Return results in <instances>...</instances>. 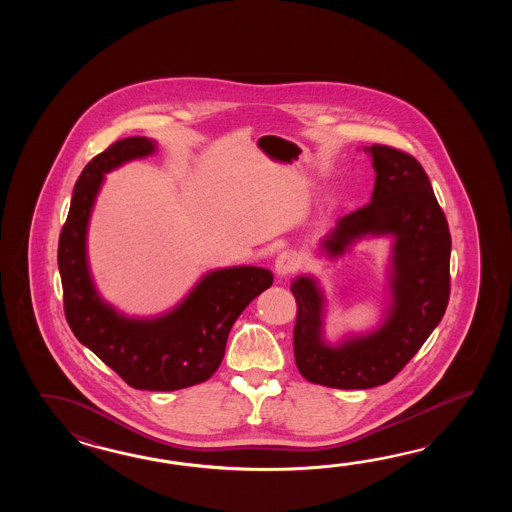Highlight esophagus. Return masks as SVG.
<instances>
[{
  "label": "esophagus",
  "instance_id": "esophagus-1",
  "mask_svg": "<svg viewBox=\"0 0 512 512\" xmlns=\"http://www.w3.org/2000/svg\"><path fill=\"white\" fill-rule=\"evenodd\" d=\"M298 267H300V260L291 251L282 252L274 261V271L278 276H289V274L298 271Z\"/></svg>",
  "mask_w": 512,
  "mask_h": 512
}]
</instances>
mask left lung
Listing matches in <instances>:
<instances>
[{
    "instance_id": "1",
    "label": "left lung",
    "mask_w": 512,
    "mask_h": 512,
    "mask_svg": "<svg viewBox=\"0 0 512 512\" xmlns=\"http://www.w3.org/2000/svg\"><path fill=\"white\" fill-rule=\"evenodd\" d=\"M375 186L368 205L337 221L322 241L342 256L353 241L392 236V305L382 326L338 346L322 338L324 296L309 276L291 285L296 298L294 360L309 382L368 390L392 381L445 315L450 296V230L423 166L410 153L384 144L366 148Z\"/></svg>"
}]
</instances>
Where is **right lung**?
<instances>
[{"instance_id":"obj_1","label":"right lung","mask_w":512,"mask_h":512,"mask_svg":"<svg viewBox=\"0 0 512 512\" xmlns=\"http://www.w3.org/2000/svg\"><path fill=\"white\" fill-rule=\"evenodd\" d=\"M155 152L146 137L113 142L93 157L71 197L58 240L64 313L75 337L135 390L174 392L205 382L225 357L232 324L252 300L272 285L261 267L208 272L168 315L137 320L104 304L91 280L86 256L89 216L104 174Z\"/></svg>"}]
</instances>
